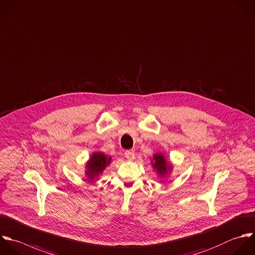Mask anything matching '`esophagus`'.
Returning <instances> with one entry per match:
<instances>
[{
  "label": "esophagus",
  "mask_w": 255,
  "mask_h": 255,
  "mask_svg": "<svg viewBox=\"0 0 255 255\" xmlns=\"http://www.w3.org/2000/svg\"><path fill=\"white\" fill-rule=\"evenodd\" d=\"M125 157L128 161H133L135 159V153L133 150H127L125 151Z\"/></svg>",
  "instance_id": "1"
}]
</instances>
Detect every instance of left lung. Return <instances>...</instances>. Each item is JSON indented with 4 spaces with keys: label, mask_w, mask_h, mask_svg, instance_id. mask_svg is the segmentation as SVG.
Returning <instances> with one entry per match:
<instances>
[{
    "label": "left lung",
    "mask_w": 255,
    "mask_h": 255,
    "mask_svg": "<svg viewBox=\"0 0 255 255\" xmlns=\"http://www.w3.org/2000/svg\"><path fill=\"white\" fill-rule=\"evenodd\" d=\"M154 160H155V163L153 164V167L157 170V172L160 175H164L165 173H167L169 166L167 165V162L165 161L164 156L161 154H156L154 156Z\"/></svg>",
    "instance_id": "left-lung-1"
}]
</instances>
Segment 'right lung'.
Wrapping results in <instances>:
<instances>
[{
	"label": "right lung",
	"mask_w": 255,
	"mask_h": 255,
	"mask_svg": "<svg viewBox=\"0 0 255 255\" xmlns=\"http://www.w3.org/2000/svg\"><path fill=\"white\" fill-rule=\"evenodd\" d=\"M111 158L105 157L102 153H95L92 155L90 161L87 164V172L86 175H88L89 178L93 179L94 176L99 175L102 173L104 168L110 163Z\"/></svg>",
	"instance_id": "obj_1"
}]
</instances>
